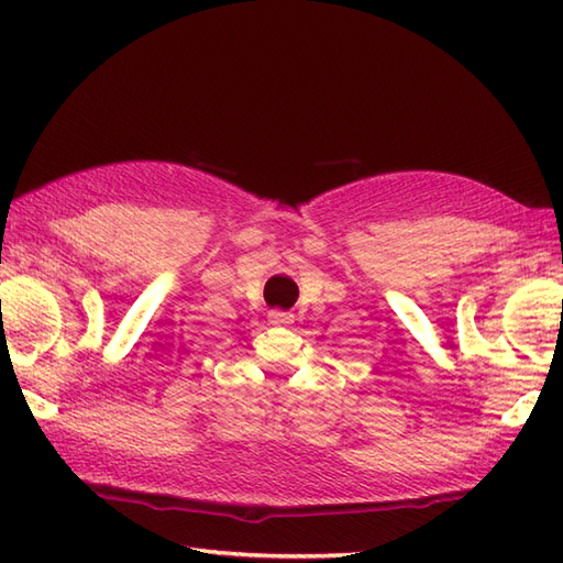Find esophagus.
Here are the masks:
<instances>
[{
    "label": "esophagus",
    "instance_id": "esophagus-1",
    "mask_svg": "<svg viewBox=\"0 0 563 563\" xmlns=\"http://www.w3.org/2000/svg\"><path fill=\"white\" fill-rule=\"evenodd\" d=\"M268 321L273 327H290L292 324V314L290 312H283V309H273L268 312Z\"/></svg>",
    "mask_w": 563,
    "mask_h": 563
}]
</instances>
